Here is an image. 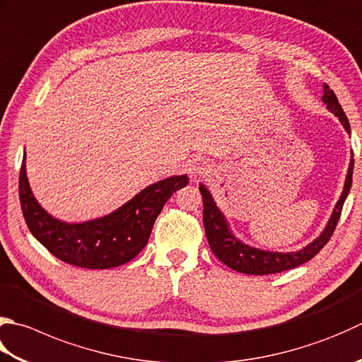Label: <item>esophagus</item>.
<instances>
[{"label": "esophagus", "mask_w": 362, "mask_h": 362, "mask_svg": "<svg viewBox=\"0 0 362 362\" xmlns=\"http://www.w3.org/2000/svg\"><path fill=\"white\" fill-rule=\"evenodd\" d=\"M207 161H205L204 158H194L193 161H191V168H189V173H191V175L194 177H201V175H204V174H207Z\"/></svg>", "instance_id": "obj_1"}]
</instances>
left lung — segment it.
Instances as JSON below:
<instances>
[{
    "label": "left lung",
    "instance_id": "obj_1",
    "mask_svg": "<svg viewBox=\"0 0 362 362\" xmlns=\"http://www.w3.org/2000/svg\"><path fill=\"white\" fill-rule=\"evenodd\" d=\"M322 98L323 102L327 103V108L332 112V115H336L339 117L341 124L345 127V130L350 133L349 119H346L336 94L332 92V89H329L327 83L323 84ZM351 175H353V160L350 163L349 174H346L342 196L341 199H339L334 211H332V216L329 219L327 229L322 232V235L318 237L315 242L308 245L304 250H300L298 252H287V254L254 250V247L240 243L238 240L229 232L228 223H226L221 211L218 210L209 191L201 185L199 191L202 194V202H204V228H205V235H207V240H209L210 250L214 251L215 256L221 260L223 264L232 268V270H235L238 273H246V274H273V273L292 270V268L303 265L304 262L310 260L320 252L322 247L329 242V238L332 237V232L336 230V226L342 215L344 202L351 188Z\"/></svg>",
    "mask_w": 362,
    "mask_h": 362
}]
</instances>
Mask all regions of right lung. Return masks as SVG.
Returning <instances> with one entry per match:
<instances>
[{
  "mask_svg": "<svg viewBox=\"0 0 362 362\" xmlns=\"http://www.w3.org/2000/svg\"><path fill=\"white\" fill-rule=\"evenodd\" d=\"M187 183V175L169 177L141 191L115 214L89 223L66 224L49 216L34 199L23 158L18 196L28 228L54 257L75 267L105 270L124 265L143 251L163 205Z\"/></svg>",
  "mask_w": 362,
  "mask_h": 362,
  "instance_id": "1",
  "label": "right lung"
}]
</instances>
